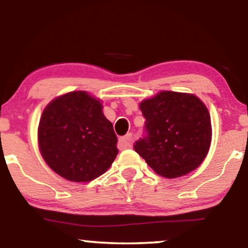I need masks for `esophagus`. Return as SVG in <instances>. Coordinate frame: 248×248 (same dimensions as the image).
Masks as SVG:
<instances>
[{
    "instance_id": "34e87169",
    "label": "esophagus",
    "mask_w": 248,
    "mask_h": 248,
    "mask_svg": "<svg viewBox=\"0 0 248 248\" xmlns=\"http://www.w3.org/2000/svg\"><path fill=\"white\" fill-rule=\"evenodd\" d=\"M131 143H132V134L131 133H127L126 135H124V137H122L118 139V147L120 149H126L128 147H131Z\"/></svg>"
}]
</instances>
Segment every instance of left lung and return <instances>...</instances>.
Wrapping results in <instances>:
<instances>
[{
	"label": "left lung",
	"instance_id": "left-lung-1",
	"mask_svg": "<svg viewBox=\"0 0 248 248\" xmlns=\"http://www.w3.org/2000/svg\"><path fill=\"white\" fill-rule=\"evenodd\" d=\"M145 117L143 139L134 150L158 175L176 178L199 167L208 155L211 118L202 100L192 93L160 91L139 105Z\"/></svg>",
	"mask_w": 248,
	"mask_h": 248
}]
</instances>
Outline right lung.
Returning <instances> with one entry per match:
<instances>
[{"label":"right lung","instance_id":"add662e5","mask_svg":"<svg viewBox=\"0 0 248 248\" xmlns=\"http://www.w3.org/2000/svg\"><path fill=\"white\" fill-rule=\"evenodd\" d=\"M116 144L103 104L87 91L55 98L40 117V155L50 169L67 181L90 182L103 175L116 158Z\"/></svg>","mask_w":248,"mask_h":248}]
</instances>
